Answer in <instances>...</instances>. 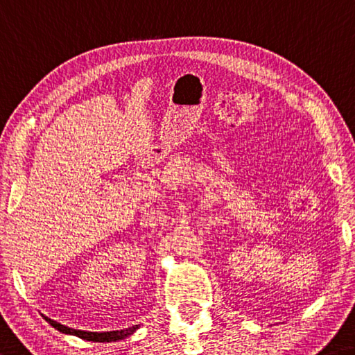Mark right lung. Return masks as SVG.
Segmentation results:
<instances>
[{
    "label": "right lung",
    "instance_id": "add662e5",
    "mask_svg": "<svg viewBox=\"0 0 355 355\" xmlns=\"http://www.w3.org/2000/svg\"><path fill=\"white\" fill-rule=\"evenodd\" d=\"M50 325H53L56 330L63 331V334L67 335H76L78 338H83L87 341H98V343H104V341H118V340H125L128 338L129 335H132L134 331L139 329V325H132V327H129L126 330H114V331H85V330H76V329H69L66 327V325H61L58 322H55L52 319H47Z\"/></svg>",
    "mask_w": 355,
    "mask_h": 355
}]
</instances>
